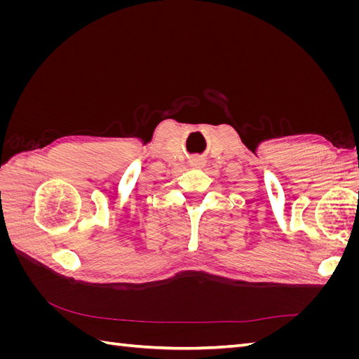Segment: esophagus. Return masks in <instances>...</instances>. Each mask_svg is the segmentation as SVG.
<instances>
[{
	"instance_id": "esophagus-1",
	"label": "esophagus",
	"mask_w": 359,
	"mask_h": 359,
	"mask_svg": "<svg viewBox=\"0 0 359 359\" xmlns=\"http://www.w3.org/2000/svg\"><path fill=\"white\" fill-rule=\"evenodd\" d=\"M193 163H194V166H198V168H201V166L203 165V163H205V161H203L202 158H196V160H194Z\"/></svg>"
}]
</instances>
